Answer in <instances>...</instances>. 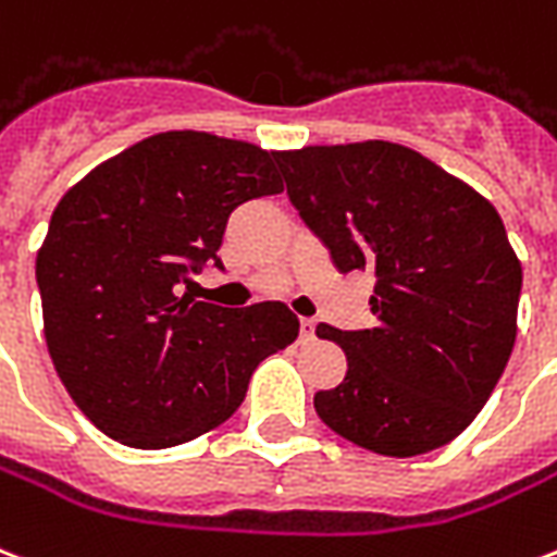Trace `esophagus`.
<instances>
[{"label": "esophagus", "mask_w": 557, "mask_h": 557, "mask_svg": "<svg viewBox=\"0 0 557 557\" xmlns=\"http://www.w3.org/2000/svg\"><path fill=\"white\" fill-rule=\"evenodd\" d=\"M300 338H304V342H312V338H315V321H312V318H300Z\"/></svg>", "instance_id": "34e87169"}]
</instances>
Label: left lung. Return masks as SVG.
Here are the masks:
<instances>
[{
  "label": "left lung",
  "instance_id": "8db88e82",
  "mask_svg": "<svg viewBox=\"0 0 557 557\" xmlns=\"http://www.w3.org/2000/svg\"><path fill=\"white\" fill-rule=\"evenodd\" d=\"M277 165L288 201L338 271L373 274L371 330L318 324L347 356L318 418L380 456L409 458L461 435L503 376L523 269L494 203L394 143L309 146Z\"/></svg>",
  "mask_w": 557,
  "mask_h": 557
}]
</instances>
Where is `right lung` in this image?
I'll return each mask as SVG.
<instances>
[{"instance_id":"right-lung-1","label":"right lung","mask_w":557,"mask_h":557,"mask_svg":"<svg viewBox=\"0 0 557 557\" xmlns=\"http://www.w3.org/2000/svg\"><path fill=\"white\" fill-rule=\"evenodd\" d=\"M274 151L201 131L125 148L54 207L37 253L46 345L66 392L108 438L193 441L239 409L250 373L297 338L277 300L227 309L181 295L239 203L283 193Z\"/></svg>"}]
</instances>
